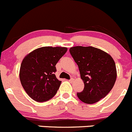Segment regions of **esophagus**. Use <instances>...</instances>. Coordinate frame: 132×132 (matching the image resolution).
Returning <instances> with one entry per match:
<instances>
[{"label":"esophagus","instance_id":"1","mask_svg":"<svg viewBox=\"0 0 132 132\" xmlns=\"http://www.w3.org/2000/svg\"><path fill=\"white\" fill-rule=\"evenodd\" d=\"M73 81V78H71L70 80H69V82H70V83H72Z\"/></svg>","mask_w":132,"mask_h":132}]
</instances>
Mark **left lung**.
Segmentation results:
<instances>
[{
	"label": "left lung",
	"mask_w": 132,
	"mask_h": 132,
	"mask_svg": "<svg viewBox=\"0 0 132 132\" xmlns=\"http://www.w3.org/2000/svg\"><path fill=\"white\" fill-rule=\"evenodd\" d=\"M70 52L79 70L84 89L77 92L79 99L88 104L105 97L117 79L114 61L110 55L94 47H72Z\"/></svg>",
	"instance_id": "8db88e82"
}]
</instances>
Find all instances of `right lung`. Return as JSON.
<instances>
[{
    "instance_id": "obj_1",
    "label": "right lung",
    "mask_w": 132,
    "mask_h": 132,
    "mask_svg": "<svg viewBox=\"0 0 132 132\" xmlns=\"http://www.w3.org/2000/svg\"><path fill=\"white\" fill-rule=\"evenodd\" d=\"M67 47H42L26 55L21 62L19 79L27 94L34 100L47 102L56 94L61 84L55 66Z\"/></svg>"
}]
</instances>
